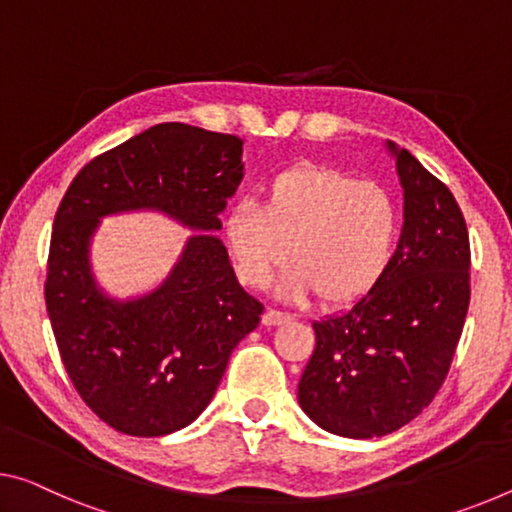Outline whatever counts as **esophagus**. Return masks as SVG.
<instances>
[{
    "label": "esophagus",
    "mask_w": 512,
    "mask_h": 512,
    "mask_svg": "<svg viewBox=\"0 0 512 512\" xmlns=\"http://www.w3.org/2000/svg\"><path fill=\"white\" fill-rule=\"evenodd\" d=\"M288 320H293V316L286 311H277V309H267L263 316L265 325H283V322H288Z\"/></svg>",
    "instance_id": "esophagus-1"
}]
</instances>
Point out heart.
<instances>
[{
	"mask_svg": "<svg viewBox=\"0 0 512 512\" xmlns=\"http://www.w3.org/2000/svg\"><path fill=\"white\" fill-rule=\"evenodd\" d=\"M224 226L242 283L267 286L290 258L283 293L343 304L384 277L400 217L377 183L332 167H293L267 183L263 206L235 203Z\"/></svg>",
	"mask_w": 512,
	"mask_h": 512,
	"instance_id": "1",
	"label": "heart"
}]
</instances>
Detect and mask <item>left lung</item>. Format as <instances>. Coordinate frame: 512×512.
Returning <instances> with one entry per match:
<instances>
[{"label": "left lung", "instance_id": "left-lung-1", "mask_svg": "<svg viewBox=\"0 0 512 512\" xmlns=\"http://www.w3.org/2000/svg\"><path fill=\"white\" fill-rule=\"evenodd\" d=\"M396 155L405 224L384 277L348 311L313 322L297 398L334 435L382 437L437 396L469 309V233L451 190L410 151Z\"/></svg>", "mask_w": 512, "mask_h": 512}]
</instances>
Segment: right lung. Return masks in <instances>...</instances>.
Listing matches in <instances>:
<instances>
[{
    "mask_svg": "<svg viewBox=\"0 0 512 512\" xmlns=\"http://www.w3.org/2000/svg\"><path fill=\"white\" fill-rule=\"evenodd\" d=\"M242 139L160 123L102 153L73 178L54 215L45 304L66 373L107 426L162 437L190 426L222 382L263 304L240 288L217 235L196 233L160 288L139 300L102 295L89 270L100 217L151 208L219 231L242 183Z\"/></svg>",
    "mask_w": 512,
    "mask_h": 512,
    "instance_id": "add662e5",
    "label": "right lung"
}]
</instances>
